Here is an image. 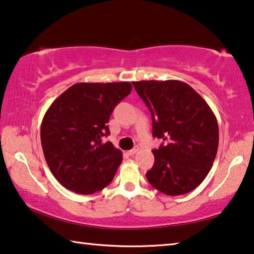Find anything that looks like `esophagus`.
I'll return each mask as SVG.
<instances>
[{"instance_id": "1", "label": "esophagus", "mask_w": 254, "mask_h": 254, "mask_svg": "<svg viewBox=\"0 0 254 254\" xmlns=\"http://www.w3.org/2000/svg\"><path fill=\"white\" fill-rule=\"evenodd\" d=\"M138 151H139V148L136 147V148L131 149V150H128V151H127V155H128V156H133V155H135Z\"/></svg>"}]
</instances>
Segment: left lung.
<instances>
[{
	"instance_id": "left-lung-1",
	"label": "left lung",
	"mask_w": 254,
	"mask_h": 254,
	"mask_svg": "<svg viewBox=\"0 0 254 254\" xmlns=\"http://www.w3.org/2000/svg\"><path fill=\"white\" fill-rule=\"evenodd\" d=\"M152 116V135L166 144L152 150L148 182L167 195L191 192L206 179L219 141L217 119L201 96L179 80L134 81Z\"/></svg>"
}]
</instances>
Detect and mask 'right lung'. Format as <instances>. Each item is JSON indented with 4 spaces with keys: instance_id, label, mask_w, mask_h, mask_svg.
Instances as JSON below:
<instances>
[{
    "instance_id": "add662e5",
    "label": "right lung",
    "mask_w": 254,
    "mask_h": 254,
    "mask_svg": "<svg viewBox=\"0 0 254 254\" xmlns=\"http://www.w3.org/2000/svg\"><path fill=\"white\" fill-rule=\"evenodd\" d=\"M132 90L130 82H81L59 96L44 115L40 140L55 179L78 194L103 190L123 156L102 138L115 106Z\"/></svg>"
}]
</instances>
